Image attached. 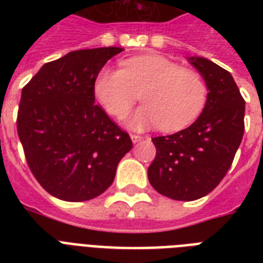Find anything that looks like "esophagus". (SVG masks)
<instances>
[{
    "label": "esophagus",
    "mask_w": 263,
    "mask_h": 263,
    "mask_svg": "<svg viewBox=\"0 0 263 263\" xmlns=\"http://www.w3.org/2000/svg\"><path fill=\"white\" fill-rule=\"evenodd\" d=\"M131 139L134 143H138V142H140V140L143 139V136H140V135H135V134H132L131 135Z\"/></svg>",
    "instance_id": "obj_1"
}]
</instances>
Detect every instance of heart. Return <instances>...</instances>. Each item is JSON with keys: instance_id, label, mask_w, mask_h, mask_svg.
I'll list each match as a JSON object with an SVG mask.
<instances>
[{"instance_id": "obj_1", "label": "heart", "mask_w": 263, "mask_h": 263, "mask_svg": "<svg viewBox=\"0 0 263 263\" xmlns=\"http://www.w3.org/2000/svg\"><path fill=\"white\" fill-rule=\"evenodd\" d=\"M121 69L103 68L95 79L97 98L109 115L121 119L139 97L144 101L132 116V128L160 125L166 132L191 125L208 102L203 78L162 55L124 60Z\"/></svg>"}]
</instances>
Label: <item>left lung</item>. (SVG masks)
Returning <instances> with one entry per match:
<instances>
[{"label": "left lung", "mask_w": 263, "mask_h": 263, "mask_svg": "<svg viewBox=\"0 0 263 263\" xmlns=\"http://www.w3.org/2000/svg\"><path fill=\"white\" fill-rule=\"evenodd\" d=\"M208 86V102L194 124L172 135L153 138L156 158L148 181L161 195L195 200L224 179L245 134V99L232 75L203 57H190Z\"/></svg>", "instance_id": "obj_1"}]
</instances>
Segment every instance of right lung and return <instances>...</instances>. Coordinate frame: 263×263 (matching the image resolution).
I'll return each instance as SVG.
<instances>
[{
  "label": "right lung",
  "instance_id": "add662e5",
  "mask_svg": "<svg viewBox=\"0 0 263 263\" xmlns=\"http://www.w3.org/2000/svg\"><path fill=\"white\" fill-rule=\"evenodd\" d=\"M121 47L68 53L45 64L23 87L17 134L27 164L50 195L83 202L113 183L132 148L127 132L95 105L99 71Z\"/></svg>",
  "mask_w": 263,
  "mask_h": 263
}]
</instances>
